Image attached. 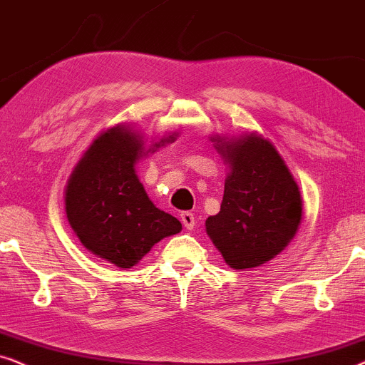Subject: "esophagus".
Here are the masks:
<instances>
[{"label":"esophagus","mask_w":365,"mask_h":365,"mask_svg":"<svg viewBox=\"0 0 365 365\" xmlns=\"http://www.w3.org/2000/svg\"><path fill=\"white\" fill-rule=\"evenodd\" d=\"M180 220H182L183 227H185L187 230H192V228L195 227V217H193L192 212H182V213H180Z\"/></svg>","instance_id":"1"}]
</instances>
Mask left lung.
Returning a JSON list of instances; mask_svg holds the SVG:
<instances>
[{
    "mask_svg": "<svg viewBox=\"0 0 365 365\" xmlns=\"http://www.w3.org/2000/svg\"><path fill=\"white\" fill-rule=\"evenodd\" d=\"M212 142L228 175L220 212L205 222L207 235L228 267L255 269L279 255L297 233L304 213L299 185L262 135H212Z\"/></svg>",
    "mask_w": 365,
    "mask_h": 365,
    "instance_id": "obj_1",
    "label": "left lung"
}]
</instances>
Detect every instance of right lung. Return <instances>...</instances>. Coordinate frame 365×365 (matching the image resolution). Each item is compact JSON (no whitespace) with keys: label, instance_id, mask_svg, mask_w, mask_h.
<instances>
[{"label":"right lung","instance_id":"add662e5","mask_svg":"<svg viewBox=\"0 0 365 365\" xmlns=\"http://www.w3.org/2000/svg\"><path fill=\"white\" fill-rule=\"evenodd\" d=\"M167 135L147 147L133 125L106 128L73 168L65 187V212L86 250L120 269H132L165 237L182 230L177 218L153 205L135 165L173 143Z\"/></svg>","mask_w":365,"mask_h":365}]
</instances>
